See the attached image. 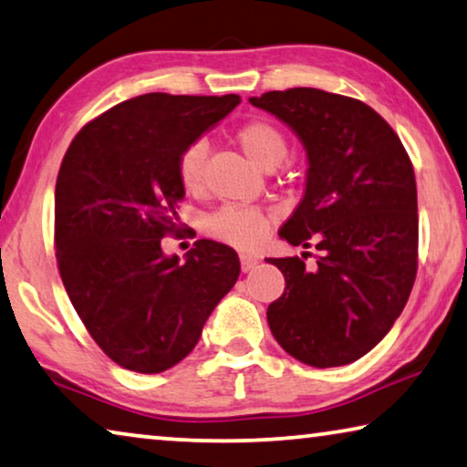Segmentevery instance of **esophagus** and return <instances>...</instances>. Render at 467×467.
I'll use <instances>...</instances> for the list:
<instances>
[{
	"label": "esophagus",
	"mask_w": 467,
	"mask_h": 467,
	"mask_svg": "<svg viewBox=\"0 0 467 467\" xmlns=\"http://www.w3.org/2000/svg\"><path fill=\"white\" fill-rule=\"evenodd\" d=\"M257 264H260V262H257V257L247 255V254H241V270H243V272L254 270Z\"/></svg>",
	"instance_id": "1"
}]
</instances>
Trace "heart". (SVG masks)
Wrapping results in <instances>:
<instances>
[{"mask_svg":"<svg viewBox=\"0 0 467 467\" xmlns=\"http://www.w3.org/2000/svg\"><path fill=\"white\" fill-rule=\"evenodd\" d=\"M234 140L241 151L255 166L272 170L283 164L288 155V140L276 124L262 118L247 120L234 130ZM207 145L205 140H193L179 155L176 170L179 181L187 193H199L205 179ZM205 233L228 245L239 249H255L270 233V216L262 207L254 205H224L205 220Z\"/></svg>","mask_w":467,"mask_h":467,"instance_id":"b5f03b06","label":"heart"}]
</instances>
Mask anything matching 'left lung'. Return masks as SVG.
I'll list each match as a JSON object with an SVG mask.
<instances>
[{"instance_id":"1","label":"left lung","mask_w":467,"mask_h":467,"mask_svg":"<svg viewBox=\"0 0 467 467\" xmlns=\"http://www.w3.org/2000/svg\"><path fill=\"white\" fill-rule=\"evenodd\" d=\"M288 124L307 151V182L280 236L320 251L270 257L285 293L270 303L274 338L295 359L335 368L393 328L418 272V189L410 155L364 101L295 87L249 99Z\"/></svg>"}]
</instances>
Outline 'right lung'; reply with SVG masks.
<instances>
[{"label":"right lung","mask_w":467,"mask_h":467,"mask_svg":"<svg viewBox=\"0 0 467 467\" xmlns=\"http://www.w3.org/2000/svg\"><path fill=\"white\" fill-rule=\"evenodd\" d=\"M239 95L147 93L95 118L72 139L56 181V257L88 335L118 366L158 374L193 351L234 286V249L199 239L179 257L181 151L239 106Z\"/></svg>","instance_id":"1"}]
</instances>
